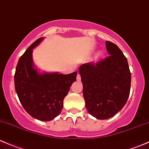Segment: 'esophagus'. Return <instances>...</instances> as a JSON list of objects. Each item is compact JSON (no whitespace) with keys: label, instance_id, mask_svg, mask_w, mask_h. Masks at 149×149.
Returning a JSON list of instances; mask_svg holds the SVG:
<instances>
[{"label":"esophagus","instance_id":"obj_1","mask_svg":"<svg viewBox=\"0 0 149 149\" xmlns=\"http://www.w3.org/2000/svg\"><path fill=\"white\" fill-rule=\"evenodd\" d=\"M76 79H77V81H80V80H81V76H80L79 73H78L77 76H76Z\"/></svg>","mask_w":149,"mask_h":149}]
</instances>
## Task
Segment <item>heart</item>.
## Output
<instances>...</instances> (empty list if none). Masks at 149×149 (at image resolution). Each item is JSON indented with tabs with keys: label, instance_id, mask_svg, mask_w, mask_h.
I'll use <instances>...</instances> for the list:
<instances>
[{
	"label": "heart",
	"instance_id": "obj_1",
	"mask_svg": "<svg viewBox=\"0 0 149 149\" xmlns=\"http://www.w3.org/2000/svg\"><path fill=\"white\" fill-rule=\"evenodd\" d=\"M100 56V54H97V57H98V56Z\"/></svg>",
	"mask_w": 149,
	"mask_h": 149
}]
</instances>
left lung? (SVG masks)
Instances as JSON below:
<instances>
[{
	"mask_svg": "<svg viewBox=\"0 0 149 149\" xmlns=\"http://www.w3.org/2000/svg\"><path fill=\"white\" fill-rule=\"evenodd\" d=\"M109 56L79 67L83 94L88 111L98 119L113 116L125 106L129 96L131 75L126 58L120 48L106 41Z\"/></svg>",
	"mask_w": 149,
	"mask_h": 149,
	"instance_id": "8db88e82",
	"label": "left lung"
}]
</instances>
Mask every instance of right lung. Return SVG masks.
<instances>
[{
	"mask_svg": "<svg viewBox=\"0 0 149 149\" xmlns=\"http://www.w3.org/2000/svg\"><path fill=\"white\" fill-rule=\"evenodd\" d=\"M40 38L20 58L14 76L15 88L20 102L33 118L43 121L54 119L61 113L63 99L77 72L68 75L40 73L33 61V49L43 40Z\"/></svg>",
	"mask_w": 149,
	"mask_h": 149,
	"instance_id": "add662e5",
	"label": "right lung"
}]
</instances>
